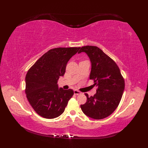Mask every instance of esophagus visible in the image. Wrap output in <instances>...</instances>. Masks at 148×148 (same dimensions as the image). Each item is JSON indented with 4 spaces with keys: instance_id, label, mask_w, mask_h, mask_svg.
Returning <instances> with one entry per match:
<instances>
[{
    "instance_id": "obj_1",
    "label": "esophagus",
    "mask_w": 148,
    "mask_h": 148,
    "mask_svg": "<svg viewBox=\"0 0 148 148\" xmlns=\"http://www.w3.org/2000/svg\"><path fill=\"white\" fill-rule=\"evenodd\" d=\"M74 94L76 95H80V94H82V92L78 90H76L75 89V90H74Z\"/></svg>"
}]
</instances>
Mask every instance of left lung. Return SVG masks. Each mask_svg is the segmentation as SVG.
I'll use <instances>...</instances> for the list:
<instances>
[{
  "instance_id": "left-lung-1",
  "label": "left lung",
  "mask_w": 148,
  "mask_h": 148,
  "mask_svg": "<svg viewBox=\"0 0 148 148\" xmlns=\"http://www.w3.org/2000/svg\"><path fill=\"white\" fill-rule=\"evenodd\" d=\"M84 52L90 59L91 71L89 79L97 87L96 93L81 105L83 113L89 117L99 120L108 117L117 109L125 89V80L117 64L96 46L82 47L78 53Z\"/></svg>"
}]
</instances>
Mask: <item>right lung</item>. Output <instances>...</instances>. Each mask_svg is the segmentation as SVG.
Listing matches in <instances>:
<instances>
[{"mask_svg": "<svg viewBox=\"0 0 148 148\" xmlns=\"http://www.w3.org/2000/svg\"><path fill=\"white\" fill-rule=\"evenodd\" d=\"M80 47L52 49L39 58L26 75L25 93L38 115L54 119L64 112L73 91L59 88L57 81L65 73L67 62Z\"/></svg>", "mask_w": 148, "mask_h": 148, "instance_id": "1", "label": "right lung"}]
</instances>
